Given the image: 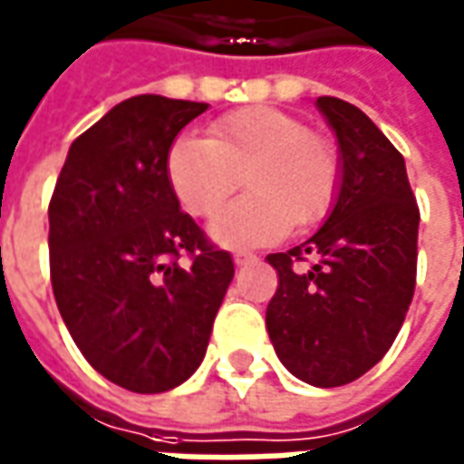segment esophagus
Segmentation results:
<instances>
[{
    "mask_svg": "<svg viewBox=\"0 0 464 464\" xmlns=\"http://www.w3.org/2000/svg\"><path fill=\"white\" fill-rule=\"evenodd\" d=\"M251 261H256L254 254H246V251H236V254H233V264H236V266H246V264H251Z\"/></svg>",
    "mask_w": 464,
    "mask_h": 464,
    "instance_id": "34e87169",
    "label": "esophagus"
}]
</instances>
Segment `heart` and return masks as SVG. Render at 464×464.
<instances>
[{
	"label": "heart",
	"instance_id": "1",
	"mask_svg": "<svg viewBox=\"0 0 464 464\" xmlns=\"http://www.w3.org/2000/svg\"><path fill=\"white\" fill-rule=\"evenodd\" d=\"M251 195L210 223L226 248H254L310 226L333 206L340 162L335 147L295 113L246 106L208 126V140L182 137L167 154L169 188L195 218H210L238 190Z\"/></svg>",
	"mask_w": 464,
	"mask_h": 464
}]
</instances>
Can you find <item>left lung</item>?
Instances as JSON below:
<instances>
[{
  "instance_id": "1",
  "label": "left lung",
  "mask_w": 464,
  "mask_h": 464,
  "mask_svg": "<svg viewBox=\"0 0 464 464\" xmlns=\"http://www.w3.org/2000/svg\"><path fill=\"white\" fill-rule=\"evenodd\" d=\"M338 140L340 179L317 233L266 261L279 274L266 330L279 361L299 381L345 386L386 355L417 285L419 208L404 157L358 106L314 101ZM318 264L295 273L294 261Z\"/></svg>"
}]
</instances>
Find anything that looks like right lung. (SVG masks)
<instances>
[{
    "instance_id": "1",
    "label": "right lung",
    "mask_w": 464,
    "mask_h": 464,
    "mask_svg": "<svg viewBox=\"0 0 464 464\" xmlns=\"http://www.w3.org/2000/svg\"><path fill=\"white\" fill-rule=\"evenodd\" d=\"M208 103L134 96L71 144L50 200V279L71 338L111 383L162 393L198 371L233 279L167 179ZM188 253L190 267L177 258Z\"/></svg>"
}]
</instances>
